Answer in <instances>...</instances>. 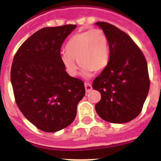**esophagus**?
<instances>
[{"label":"esophagus","instance_id":"1","mask_svg":"<svg viewBox=\"0 0 161 161\" xmlns=\"http://www.w3.org/2000/svg\"><path fill=\"white\" fill-rule=\"evenodd\" d=\"M85 90H86V92L87 93H89V92H90L91 90H92V85H91L90 83H88V82H85Z\"/></svg>","mask_w":161,"mask_h":161}]
</instances>
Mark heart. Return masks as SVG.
<instances>
[{
	"label": "heart",
	"mask_w": 161,
	"mask_h": 161,
	"mask_svg": "<svg viewBox=\"0 0 161 161\" xmlns=\"http://www.w3.org/2000/svg\"><path fill=\"white\" fill-rule=\"evenodd\" d=\"M61 59L71 76L77 75L78 64L83 67L84 73L99 72L107 66L109 59V42L102 30L93 29L74 35L66 45V52L61 54Z\"/></svg>",
	"instance_id": "obj_1"
}]
</instances>
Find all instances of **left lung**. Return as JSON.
Listing matches in <instances>:
<instances>
[{"label":"left lung","instance_id":"1","mask_svg":"<svg viewBox=\"0 0 161 161\" xmlns=\"http://www.w3.org/2000/svg\"><path fill=\"white\" fill-rule=\"evenodd\" d=\"M109 42L107 66L93 82L102 98L95 109L103 120L125 123L140 114L150 87L147 64L143 52L127 34L115 25L97 22Z\"/></svg>","mask_w":161,"mask_h":161}]
</instances>
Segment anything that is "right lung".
Wrapping results in <instances>:
<instances>
[{
    "mask_svg": "<svg viewBox=\"0 0 161 161\" xmlns=\"http://www.w3.org/2000/svg\"><path fill=\"white\" fill-rule=\"evenodd\" d=\"M76 25L45 27L21 45L10 79L17 106L38 129L55 132L74 121L85 94L84 81L65 72L60 49Z\"/></svg>",
    "mask_w": 161,
    "mask_h": 161,
    "instance_id": "obj_1",
    "label": "right lung"
}]
</instances>
